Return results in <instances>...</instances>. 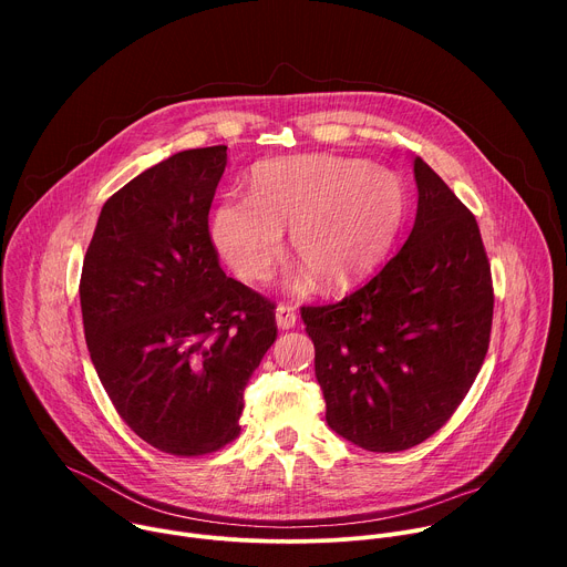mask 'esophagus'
Instances as JSON below:
<instances>
[{"instance_id":"obj_1","label":"esophagus","mask_w":567,"mask_h":567,"mask_svg":"<svg viewBox=\"0 0 567 567\" xmlns=\"http://www.w3.org/2000/svg\"><path fill=\"white\" fill-rule=\"evenodd\" d=\"M296 309L291 305H278L276 307V326L278 330H291L296 326Z\"/></svg>"}]
</instances>
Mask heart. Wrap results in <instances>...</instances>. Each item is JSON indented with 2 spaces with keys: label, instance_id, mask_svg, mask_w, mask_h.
<instances>
[{
  "label": "heart",
  "instance_id": "b5f03b06",
  "mask_svg": "<svg viewBox=\"0 0 567 567\" xmlns=\"http://www.w3.org/2000/svg\"><path fill=\"white\" fill-rule=\"evenodd\" d=\"M401 182L365 158L298 154L269 161L251 175L249 197H224L208 233L224 262L247 282L265 280L282 256L302 262L289 280L300 289L311 274L328 289L370 278L394 251L406 226Z\"/></svg>",
  "mask_w": 567,
  "mask_h": 567
}]
</instances>
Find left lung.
<instances>
[{
  "instance_id": "obj_1",
  "label": "left lung",
  "mask_w": 567,
  "mask_h": 567,
  "mask_svg": "<svg viewBox=\"0 0 567 567\" xmlns=\"http://www.w3.org/2000/svg\"><path fill=\"white\" fill-rule=\"evenodd\" d=\"M415 226L337 305L302 307L328 426L394 453L422 444L466 396L489 348L494 289L475 217L420 156Z\"/></svg>"
}]
</instances>
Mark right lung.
I'll return each instance as SVG.
<instances>
[{
	"instance_id": "right-lung-1",
	"label": "right lung",
	"mask_w": 567,
	"mask_h": 567,
	"mask_svg": "<svg viewBox=\"0 0 567 567\" xmlns=\"http://www.w3.org/2000/svg\"><path fill=\"white\" fill-rule=\"evenodd\" d=\"M226 145L184 150L112 195L80 278L85 339L123 422L171 455L239 433L245 388L276 341L274 305L226 278L208 210Z\"/></svg>"
}]
</instances>
